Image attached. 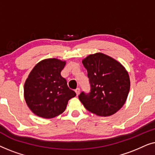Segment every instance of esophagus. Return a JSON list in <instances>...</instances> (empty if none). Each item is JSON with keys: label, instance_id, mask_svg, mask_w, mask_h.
<instances>
[{"label": "esophagus", "instance_id": "1", "mask_svg": "<svg viewBox=\"0 0 155 155\" xmlns=\"http://www.w3.org/2000/svg\"><path fill=\"white\" fill-rule=\"evenodd\" d=\"M75 92L76 93V95H77V96H78V95H79V94H80V88L76 89V90H75Z\"/></svg>", "mask_w": 155, "mask_h": 155}]
</instances>
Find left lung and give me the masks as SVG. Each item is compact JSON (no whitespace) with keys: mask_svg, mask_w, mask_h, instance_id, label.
Returning a JSON list of instances; mask_svg holds the SVG:
<instances>
[{"mask_svg":"<svg viewBox=\"0 0 155 155\" xmlns=\"http://www.w3.org/2000/svg\"><path fill=\"white\" fill-rule=\"evenodd\" d=\"M87 71L90 92L79 99L89 111L99 116L116 113L126 102L130 82L128 71L115 59L102 53L90 54L82 60Z\"/></svg>","mask_w":155,"mask_h":155,"instance_id":"obj_1","label":"left lung"}]
</instances>
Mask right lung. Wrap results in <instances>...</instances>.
Returning <instances> with one entry per match:
<instances>
[{
    "label": "right lung",
    "mask_w": 155,
    "mask_h": 155,
    "mask_svg": "<svg viewBox=\"0 0 155 155\" xmlns=\"http://www.w3.org/2000/svg\"><path fill=\"white\" fill-rule=\"evenodd\" d=\"M66 62L58 58L42 60L34 67L24 85V97L35 115L52 118L66 109L68 102L76 96L61 75Z\"/></svg>",
    "instance_id": "right-lung-1"
}]
</instances>
